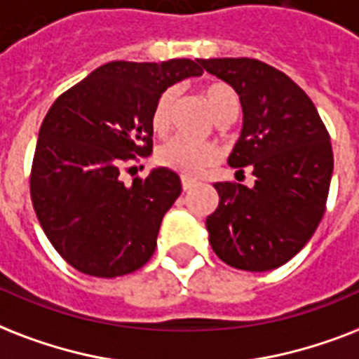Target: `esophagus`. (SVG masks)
<instances>
[{
  "instance_id": "obj_1",
  "label": "esophagus",
  "mask_w": 359,
  "mask_h": 359,
  "mask_svg": "<svg viewBox=\"0 0 359 359\" xmlns=\"http://www.w3.org/2000/svg\"><path fill=\"white\" fill-rule=\"evenodd\" d=\"M182 187L183 191H191L193 187H196V182H194V180H189V177H182Z\"/></svg>"
}]
</instances>
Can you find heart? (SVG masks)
<instances>
[{
	"label": "heart",
	"mask_w": 359,
	"mask_h": 359,
	"mask_svg": "<svg viewBox=\"0 0 359 359\" xmlns=\"http://www.w3.org/2000/svg\"><path fill=\"white\" fill-rule=\"evenodd\" d=\"M177 91L168 88L159 95L151 112V127L155 133H166L170 127V114ZM204 101L217 123L234 121L240 114V97L230 86L211 84L204 90ZM219 157L217 148L208 142H194L183 136H174L157 149V161L165 168L180 172L183 176H198Z\"/></svg>",
	"instance_id": "1"
}]
</instances>
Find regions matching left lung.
I'll list each match as a JSON object with an SVG mask.
<instances>
[{
	"mask_svg": "<svg viewBox=\"0 0 359 359\" xmlns=\"http://www.w3.org/2000/svg\"><path fill=\"white\" fill-rule=\"evenodd\" d=\"M200 65L240 95L243 127L229 165L252 170L255 185L221 182L205 219L211 249L224 264L268 271L298 255L326 211L333 174L330 135L307 93L285 73L251 57Z\"/></svg>",
	"mask_w": 359,
	"mask_h": 359,
	"instance_id": "8db88e82",
	"label": "left lung"
}]
</instances>
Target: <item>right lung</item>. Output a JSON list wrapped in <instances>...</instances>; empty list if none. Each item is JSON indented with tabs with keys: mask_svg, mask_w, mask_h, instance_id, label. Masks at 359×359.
<instances>
[{
	"mask_svg": "<svg viewBox=\"0 0 359 359\" xmlns=\"http://www.w3.org/2000/svg\"><path fill=\"white\" fill-rule=\"evenodd\" d=\"M198 60L110 61L54 101L32 166L33 210L67 264L93 277L142 268L161 221L182 194L176 172L154 168L121 182V170L154 146L151 112L166 88L200 76Z\"/></svg>",
	"mask_w": 359,
	"mask_h": 359,
	"instance_id": "obj_1",
	"label": "right lung"
}]
</instances>
